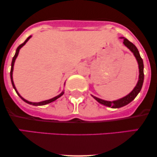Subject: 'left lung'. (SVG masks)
<instances>
[{
    "label": "left lung",
    "mask_w": 157,
    "mask_h": 157,
    "mask_svg": "<svg viewBox=\"0 0 157 157\" xmlns=\"http://www.w3.org/2000/svg\"><path fill=\"white\" fill-rule=\"evenodd\" d=\"M123 44L126 47H128L129 49L131 50V52H133L134 55L136 57V60H137L138 65H139V71H140V75H139V80L136 86H135V88L133 89V91L131 93H129L127 96L122 97V98L120 99V100H114V101H106V100H103L102 99L97 98V97L91 95L97 102H100V104L108 106V107H111L113 109H118V108L123 107L126 105H128V103H130L131 101L134 100L135 97L137 96V94L140 93V91H141V89L142 87V84H143L144 81V65H143V60H142L141 56L140 55V52H139L137 48L132 43L130 42L128 39L124 38Z\"/></svg>",
    "instance_id": "1"
}]
</instances>
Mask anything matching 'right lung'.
<instances>
[{
  "instance_id": "add662e5",
  "label": "right lung",
  "mask_w": 157,
  "mask_h": 157,
  "mask_svg": "<svg viewBox=\"0 0 157 157\" xmlns=\"http://www.w3.org/2000/svg\"><path fill=\"white\" fill-rule=\"evenodd\" d=\"M31 37H32V36H29V37L28 38H27V39L26 40L24 41V43H23L22 44H21V45H20V46H18V47L17 48V49H16L15 55V56H14V57H13V58H12V66H11V71H10V77H11V81H12V86H13V88H14V89H15V91H16V93L17 94V95H18V96H19L20 97H21V99H22V100H23V101H24V102H26V103H28V104H30V105H46V104H48V103H50V102H54V101H55V100H57V99H58L59 97H60L62 96V95L63 94H64L63 91V92L61 93V94H59V95H57V96H56V97H53V98L50 99V100H44V101H42V102H29V101H28V100H25L24 98H23V97H21V95L19 94V93L17 92V89H16V88H15V84H14V82H13V79H12V72H13V67H14V63H15V60H16V58H17V55H18V53H19V51H20V49H21V47H23V46H24L25 44H26V43L27 42V41L29 40L30 38H31Z\"/></svg>"
}]
</instances>
